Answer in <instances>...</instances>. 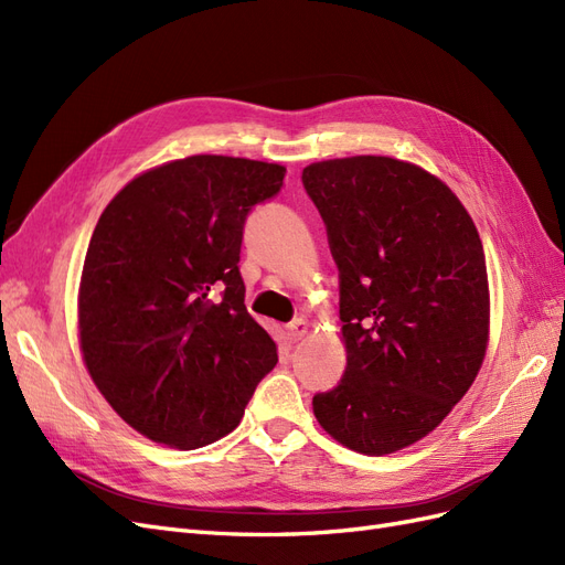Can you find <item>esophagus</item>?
<instances>
[{
    "label": "esophagus",
    "instance_id": "1",
    "mask_svg": "<svg viewBox=\"0 0 565 565\" xmlns=\"http://www.w3.org/2000/svg\"><path fill=\"white\" fill-rule=\"evenodd\" d=\"M309 322H306L303 318H297L295 322H289L287 324V337H289V341H295V344H297V341H301L306 334H309Z\"/></svg>",
    "mask_w": 565,
    "mask_h": 565
}]
</instances>
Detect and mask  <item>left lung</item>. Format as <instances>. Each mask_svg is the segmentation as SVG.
<instances>
[{
  "instance_id": "obj_1",
  "label": "left lung",
  "mask_w": 565,
  "mask_h": 565,
  "mask_svg": "<svg viewBox=\"0 0 565 565\" xmlns=\"http://www.w3.org/2000/svg\"><path fill=\"white\" fill-rule=\"evenodd\" d=\"M301 181L339 268L347 372L313 396L318 424L370 457L429 436L465 398L490 339L481 237L459 198L386 156L313 162Z\"/></svg>"
}]
</instances>
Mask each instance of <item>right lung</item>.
<instances>
[{"instance_id": "right-lung-1", "label": "right lung", "mask_w": 565, "mask_h": 565, "mask_svg": "<svg viewBox=\"0 0 565 565\" xmlns=\"http://www.w3.org/2000/svg\"><path fill=\"white\" fill-rule=\"evenodd\" d=\"M282 177L276 162L191 156L134 177L100 214L77 292L79 351L100 396L141 436L210 446L276 367L237 262L247 212Z\"/></svg>"}]
</instances>
